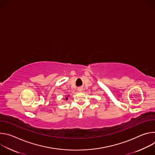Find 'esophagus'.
I'll return each instance as SVG.
<instances>
[{
    "mask_svg": "<svg viewBox=\"0 0 155 155\" xmlns=\"http://www.w3.org/2000/svg\"><path fill=\"white\" fill-rule=\"evenodd\" d=\"M78 91H83V87H79L78 88Z\"/></svg>",
    "mask_w": 155,
    "mask_h": 155,
    "instance_id": "obj_1",
    "label": "esophagus"
}]
</instances>
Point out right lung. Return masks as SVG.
Segmentation results:
<instances>
[{
	"mask_svg": "<svg viewBox=\"0 0 155 155\" xmlns=\"http://www.w3.org/2000/svg\"><path fill=\"white\" fill-rule=\"evenodd\" d=\"M65 99H66V100H68V97H66V98H65Z\"/></svg>",
	"mask_w": 155,
	"mask_h": 155,
	"instance_id": "right-lung-1",
	"label": "right lung"
}]
</instances>
